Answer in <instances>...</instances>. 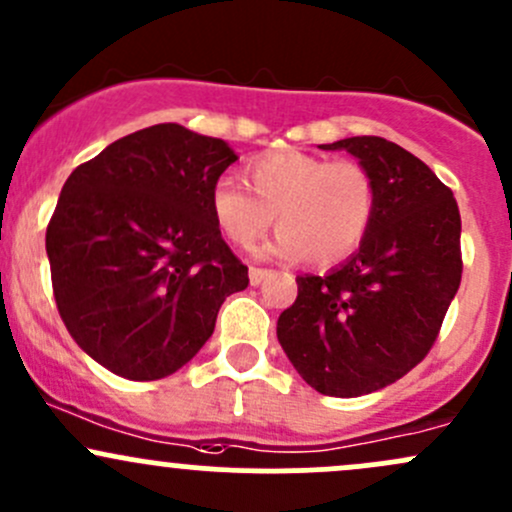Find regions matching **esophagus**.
I'll return each mask as SVG.
<instances>
[{"mask_svg": "<svg viewBox=\"0 0 512 512\" xmlns=\"http://www.w3.org/2000/svg\"><path fill=\"white\" fill-rule=\"evenodd\" d=\"M271 276H273V271H268V268H251V271H249L251 285H261L263 280L271 278Z\"/></svg>", "mask_w": 512, "mask_h": 512, "instance_id": "1", "label": "esophagus"}]
</instances>
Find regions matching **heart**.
Masks as SVG:
<instances>
[{"mask_svg": "<svg viewBox=\"0 0 512 512\" xmlns=\"http://www.w3.org/2000/svg\"><path fill=\"white\" fill-rule=\"evenodd\" d=\"M246 175L251 192L232 180L210 192L214 224L241 249L276 219L280 232L261 256H307L315 266H332L354 254L371 227L376 185L361 163L283 148L254 158Z\"/></svg>", "mask_w": 512, "mask_h": 512, "instance_id": "heart-1", "label": "heart"}]
</instances>
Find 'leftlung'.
<instances>
[{
  "instance_id": "1",
  "label": "left lung",
  "mask_w": 512,
  "mask_h": 512,
  "mask_svg": "<svg viewBox=\"0 0 512 512\" xmlns=\"http://www.w3.org/2000/svg\"><path fill=\"white\" fill-rule=\"evenodd\" d=\"M371 173L376 212L359 251L327 276H298L278 342L317 393L356 398L403 378L432 349L461 283V217L452 190L381 136L322 144Z\"/></svg>"
}]
</instances>
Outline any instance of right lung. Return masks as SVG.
<instances>
[{"instance_id": "1", "label": "right lung", "mask_w": 512, "mask_h": 512, "mask_svg": "<svg viewBox=\"0 0 512 512\" xmlns=\"http://www.w3.org/2000/svg\"><path fill=\"white\" fill-rule=\"evenodd\" d=\"M227 141L156 124L70 173L46 229L53 295L70 337L129 381L183 368L222 302L249 285L210 210Z\"/></svg>"}]
</instances>
